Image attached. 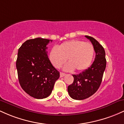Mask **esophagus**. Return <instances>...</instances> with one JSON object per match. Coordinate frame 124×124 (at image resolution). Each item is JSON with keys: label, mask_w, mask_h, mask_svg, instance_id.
<instances>
[{"label": "esophagus", "mask_w": 124, "mask_h": 124, "mask_svg": "<svg viewBox=\"0 0 124 124\" xmlns=\"http://www.w3.org/2000/svg\"><path fill=\"white\" fill-rule=\"evenodd\" d=\"M60 74V77H64V76H66V74L64 73H62V72H61Z\"/></svg>", "instance_id": "esophagus-1"}]
</instances>
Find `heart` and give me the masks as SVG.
<instances>
[{
    "instance_id": "b5f03b06",
    "label": "heart",
    "mask_w": 124,
    "mask_h": 124,
    "mask_svg": "<svg viewBox=\"0 0 124 124\" xmlns=\"http://www.w3.org/2000/svg\"><path fill=\"white\" fill-rule=\"evenodd\" d=\"M94 54V47L91 43L73 40L62 43L58 47H53L48 57L55 68L60 67L68 58L69 62L64 70L72 71L76 69L77 71H83L91 65Z\"/></svg>"
}]
</instances>
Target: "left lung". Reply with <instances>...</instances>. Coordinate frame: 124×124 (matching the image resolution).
I'll return each mask as SVG.
<instances>
[{"label": "left lung", "mask_w": 124, "mask_h": 124, "mask_svg": "<svg viewBox=\"0 0 124 124\" xmlns=\"http://www.w3.org/2000/svg\"><path fill=\"white\" fill-rule=\"evenodd\" d=\"M90 40L95 52L94 62L88 69L79 74H73L74 81L68 87V93L72 98L77 100L91 97L99 88L106 67L105 52L103 47L95 39L85 36Z\"/></svg>", "instance_id": "obj_1"}]
</instances>
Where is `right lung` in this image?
Here are the masks:
<instances>
[{
  "label": "right lung",
  "instance_id": "add662e5",
  "mask_svg": "<svg viewBox=\"0 0 124 124\" xmlns=\"http://www.w3.org/2000/svg\"><path fill=\"white\" fill-rule=\"evenodd\" d=\"M51 40L38 38L26 41L19 48L16 60L18 78L22 89L37 99L48 97L60 73L51 64L47 45Z\"/></svg>",
  "mask_w": 124,
  "mask_h": 124
}]
</instances>
